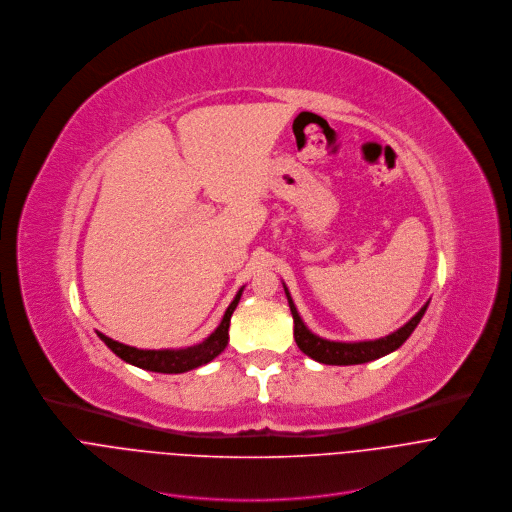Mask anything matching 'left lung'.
<instances>
[{"mask_svg": "<svg viewBox=\"0 0 512 512\" xmlns=\"http://www.w3.org/2000/svg\"><path fill=\"white\" fill-rule=\"evenodd\" d=\"M286 298H288V306H290V313L294 319V341L298 345V349L309 355L311 359L325 363V365H359V363H369L375 361L379 357H385L389 353H393L395 349H399L407 337L414 333V329L418 327V323L422 321L430 300L422 306V309L407 321L403 327H399L395 333L385 335L381 339H373V341H329L323 339L319 335H315L309 327L304 325V321L300 319L294 300L286 288V284L282 282Z\"/></svg>", "mask_w": 512, "mask_h": 512, "instance_id": "8db88e82", "label": "left lung"}]
</instances>
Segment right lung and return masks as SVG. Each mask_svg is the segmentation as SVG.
<instances>
[{
    "label": "right lung",
    "instance_id": "right-lung-1",
    "mask_svg": "<svg viewBox=\"0 0 512 512\" xmlns=\"http://www.w3.org/2000/svg\"><path fill=\"white\" fill-rule=\"evenodd\" d=\"M242 292H244V286L236 292V296L226 309L224 319L218 325V329L208 339H203L201 343L191 345V347H183V349H137V347H129L125 343L113 341L111 337L102 335V333H96V335L117 357H121L125 363H131L139 369L155 371V373H185V371H191L195 367L210 363L212 359H216L226 349L228 339H230V335H228L230 319H232V313L236 311Z\"/></svg>",
    "mask_w": 512,
    "mask_h": 512
}]
</instances>
